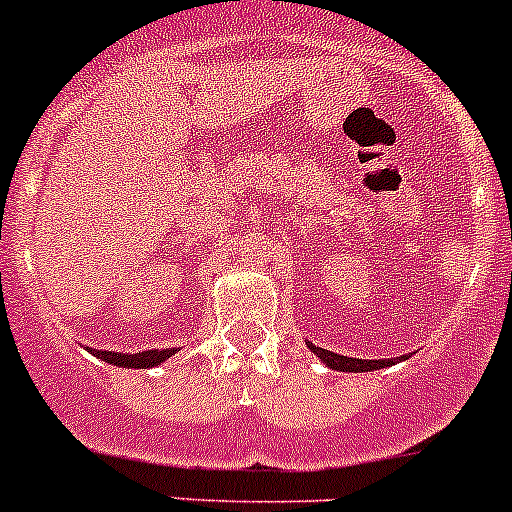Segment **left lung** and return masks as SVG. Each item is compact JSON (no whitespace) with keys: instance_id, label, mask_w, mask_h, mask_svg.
<instances>
[{"instance_id":"8db88e82","label":"left lung","mask_w":512,"mask_h":512,"mask_svg":"<svg viewBox=\"0 0 512 512\" xmlns=\"http://www.w3.org/2000/svg\"><path fill=\"white\" fill-rule=\"evenodd\" d=\"M309 349H312L314 354H319V359H322L324 364L332 366V369H339V371H374V369H384V366L394 364V359H376V361L354 359V356L334 354V352H327V349L312 347V344H309Z\"/></svg>"}]
</instances>
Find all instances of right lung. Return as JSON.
Returning <instances> with one entry per match:
<instances>
[{"instance_id":"1","label":"right lung","mask_w":512,"mask_h":512,"mask_svg":"<svg viewBox=\"0 0 512 512\" xmlns=\"http://www.w3.org/2000/svg\"><path fill=\"white\" fill-rule=\"evenodd\" d=\"M175 349H148V352L138 354H118V352H96L98 359L108 361V364L116 366H131V369H148V366H156L160 361H165L168 356H173Z\"/></svg>"}]
</instances>
